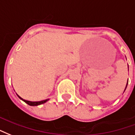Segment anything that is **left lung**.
I'll return each instance as SVG.
<instances>
[{
  "label": "left lung",
  "mask_w": 135,
  "mask_h": 135,
  "mask_svg": "<svg viewBox=\"0 0 135 135\" xmlns=\"http://www.w3.org/2000/svg\"><path fill=\"white\" fill-rule=\"evenodd\" d=\"M125 89H126V88H125Z\"/></svg>",
  "instance_id": "8db88e82"
}]
</instances>
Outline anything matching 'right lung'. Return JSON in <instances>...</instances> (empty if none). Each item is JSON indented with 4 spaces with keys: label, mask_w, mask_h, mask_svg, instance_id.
Segmentation results:
<instances>
[{
    "label": "right lung",
    "mask_w": 135,
    "mask_h": 135,
    "mask_svg": "<svg viewBox=\"0 0 135 135\" xmlns=\"http://www.w3.org/2000/svg\"><path fill=\"white\" fill-rule=\"evenodd\" d=\"M18 96V98H19V99H21V100H23L25 103L28 104L29 106H38V105H40V104H45L46 101H48V99H47V100H44V101H35V102H33V101H26V100H24V99H21L19 96Z\"/></svg>",
    "instance_id": "add662e5"
}]
</instances>
